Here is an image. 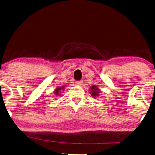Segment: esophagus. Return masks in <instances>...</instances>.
Listing matches in <instances>:
<instances>
[{"instance_id": "34e87169", "label": "esophagus", "mask_w": 155, "mask_h": 155, "mask_svg": "<svg viewBox=\"0 0 155 155\" xmlns=\"http://www.w3.org/2000/svg\"><path fill=\"white\" fill-rule=\"evenodd\" d=\"M82 80H80V81H76L75 82V84H78V85H82Z\"/></svg>"}]
</instances>
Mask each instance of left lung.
Masks as SVG:
<instances>
[{
  "label": "left lung",
  "mask_w": 155,
  "mask_h": 155,
  "mask_svg": "<svg viewBox=\"0 0 155 155\" xmlns=\"http://www.w3.org/2000/svg\"><path fill=\"white\" fill-rule=\"evenodd\" d=\"M91 94H92L93 96H97L98 94L99 93V91H98V89L96 87V86H92L91 87Z\"/></svg>",
  "instance_id": "8db88e82"
}]
</instances>
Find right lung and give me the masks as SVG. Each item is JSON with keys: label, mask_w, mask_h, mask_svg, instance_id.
Segmentation results:
<instances>
[{"label": "right lung", "mask_w": 155, "mask_h": 155, "mask_svg": "<svg viewBox=\"0 0 155 155\" xmlns=\"http://www.w3.org/2000/svg\"><path fill=\"white\" fill-rule=\"evenodd\" d=\"M61 88H57V90L55 91V94H57V95L58 94V93H59V92H58V91H59V90H61Z\"/></svg>", "instance_id": "obj_1"}]
</instances>
